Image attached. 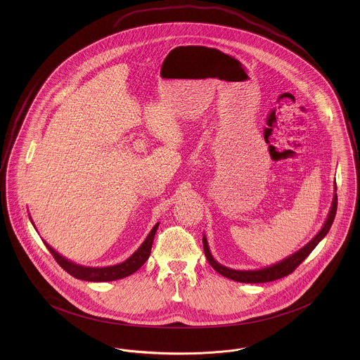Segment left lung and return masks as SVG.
Wrapping results in <instances>:
<instances>
[{
	"instance_id": "1",
	"label": "left lung",
	"mask_w": 360,
	"mask_h": 360,
	"mask_svg": "<svg viewBox=\"0 0 360 360\" xmlns=\"http://www.w3.org/2000/svg\"><path fill=\"white\" fill-rule=\"evenodd\" d=\"M336 210H338V193H336V182H335V191H333V200H332V205L329 209L328 217H326V223L323 225V228L319 231V233L309 241L308 244H305L302 248H300L297 252L291 254L290 257L282 259L281 262L274 263L271 266L259 269V270H235V269H229L226 266L220 264L210 252L207 240L205 235L202 238V244H204V251H205V257L209 262V264L225 278H229L232 281L236 282H243V283H264V282H271L275 279L283 278L286 275L291 274L307 257L309 254L316 248V245L324 239L326 233L329 232L332 223L335 220L336 216Z\"/></svg>"
}]
</instances>
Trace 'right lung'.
Here are the masks:
<instances>
[{"mask_svg":"<svg viewBox=\"0 0 360 360\" xmlns=\"http://www.w3.org/2000/svg\"><path fill=\"white\" fill-rule=\"evenodd\" d=\"M30 220L34 226L31 216H30ZM158 226H159V223L155 224L154 228L151 229V232L148 233L146 240L141 243V245L127 260H124L122 263H119V264L106 266V267H87V266H82V264H77L69 259L62 257L58 251H55L52 248L46 240H43V243L46 244V247L51 252L52 257H55V260L59 263V266H62V269L66 270L74 278L82 279V281H89V282H112V281H117V279L125 278L128 275L134 274L146 263V260L148 259L150 254H151V248H153V243H154L155 233H156Z\"/></svg>","mask_w":360,"mask_h":360,"instance_id":"add662e5","label":"right lung"}]
</instances>
